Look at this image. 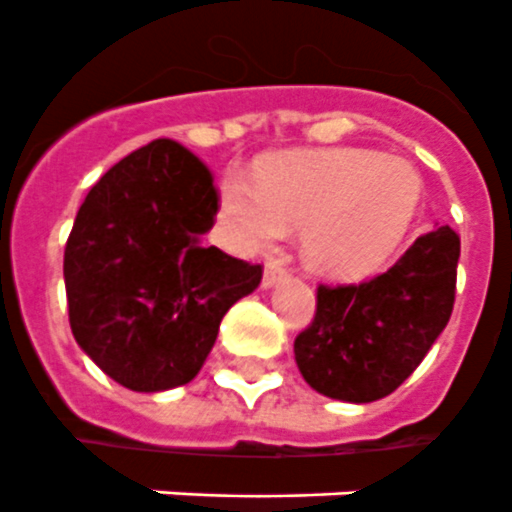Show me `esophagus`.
<instances>
[{"mask_svg": "<svg viewBox=\"0 0 512 512\" xmlns=\"http://www.w3.org/2000/svg\"><path fill=\"white\" fill-rule=\"evenodd\" d=\"M288 277V272H285V267H282L280 261H267V267H264V280H261V285L264 288H275L277 282L285 280Z\"/></svg>", "mask_w": 512, "mask_h": 512, "instance_id": "obj_1", "label": "esophagus"}]
</instances>
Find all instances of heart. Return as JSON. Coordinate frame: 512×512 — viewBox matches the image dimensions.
<instances>
[{
    "label": "heart",
    "instance_id": "obj_1",
    "mask_svg": "<svg viewBox=\"0 0 512 512\" xmlns=\"http://www.w3.org/2000/svg\"><path fill=\"white\" fill-rule=\"evenodd\" d=\"M420 200L423 179L410 161L354 147L269 155L259 182L230 171L219 185L235 251H269L301 227L306 264L343 280L370 275L402 245Z\"/></svg>",
    "mask_w": 512,
    "mask_h": 512
}]
</instances>
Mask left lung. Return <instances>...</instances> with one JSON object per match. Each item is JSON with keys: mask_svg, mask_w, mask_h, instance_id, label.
Segmentation results:
<instances>
[{"mask_svg": "<svg viewBox=\"0 0 512 512\" xmlns=\"http://www.w3.org/2000/svg\"><path fill=\"white\" fill-rule=\"evenodd\" d=\"M460 237L436 227L383 275L317 288V314L293 343L309 386L367 404L402 386L447 327L455 304Z\"/></svg>", "mask_w": 512, "mask_h": 512, "instance_id": "1", "label": "left lung"}]
</instances>
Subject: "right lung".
Instances as JSON below:
<instances>
[{"label": "right lung", "instance_id": "right-lung-1", "mask_svg": "<svg viewBox=\"0 0 512 512\" xmlns=\"http://www.w3.org/2000/svg\"><path fill=\"white\" fill-rule=\"evenodd\" d=\"M214 179L171 140L118 161L81 203L65 245V296L81 351L140 394L200 372L230 306L261 282L259 264L203 245Z\"/></svg>", "mask_w": 512, "mask_h": 512}]
</instances>
